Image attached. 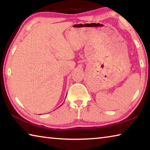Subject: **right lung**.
Segmentation results:
<instances>
[{"label":"right lung","mask_w":150,"mask_h":150,"mask_svg":"<svg viewBox=\"0 0 150 150\" xmlns=\"http://www.w3.org/2000/svg\"><path fill=\"white\" fill-rule=\"evenodd\" d=\"M65 98H66V97H65Z\"/></svg>","instance_id":"add662e5"}]
</instances>
